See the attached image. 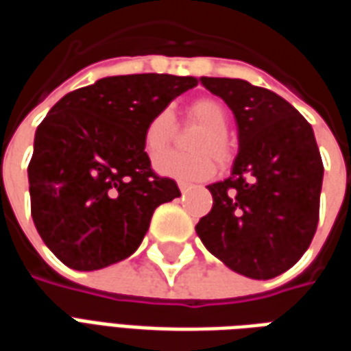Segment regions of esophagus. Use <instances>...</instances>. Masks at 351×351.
Here are the masks:
<instances>
[{
    "mask_svg": "<svg viewBox=\"0 0 351 351\" xmlns=\"http://www.w3.org/2000/svg\"><path fill=\"white\" fill-rule=\"evenodd\" d=\"M178 188H180V191H182V193H188V191L191 190V186H190V184H184V182L178 184Z\"/></svg>",
    "mask_w": 351,
    "mask_h": 351,
    "instance_id": "1",
    "label": "esophagus"
}]
</instances>
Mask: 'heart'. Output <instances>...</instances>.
I'll list each match as a JSON object with an SVG mask.
<instances>
[{"instance_id": "obj_1", "label": "heart", "mask_w": 351, "mask_h": 351, "mask_svg": "<svg viewBox=\"0 0 351 351\" xmlns=\"http://www.w3.org/2000/svg\"><path fill=\"white\" fill-rule=\"evenodd\" d=\"M188 116L191 122L203 125V131L190 143L191 152L195 154L165 152L156 158L154 167L161 176L178 182H203L216 173L213 157L220 165H228L233 158V148L228 138L231 116L226 105L213 97L193 101L188 108ZM175 131V114L169 108L158 110L143 131V145L148 156L163 152L171 145Z\"/></svg>"}]
</instances>
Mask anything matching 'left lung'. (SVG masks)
I'll use <instances>...</instances> for the list:
<instances>
[{
  "label": "left lung",
  "instance_id": "1",
  "mask_svg": "<svg viewBox=\"0 0 351 351\" xmlns=\"http://www.w3.org/2000/svg\"><path fill=\"white\" fill-rule=\"evenodd\" d=\"M235 114L231 176L208 186L213 208L195 226L206 250L231 271L269 280L308 250L319 218L324 163L310 123L271 90L201 77Z\"/></svg>",
  "mask_w": 351,
  "mask_h": 351
}]
</instances>
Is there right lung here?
I'll return each mask as SVG.
<instances>
[{
	"instance_id": "obj_1",
	"label": "right lung",
	"mask_w": 351,
	"mask_h": 351,
	"mask_svg": "<svg viewBox=\"0 0 351 351\" xmlns=\"http://www.w3.org/2000/svg\"><path fill=\"white\" fill-rule=\"evenodd\" d=\"M193 86V77H107L50 108L35 131L27 178L35 228L62 263L97 271L130 258L154 210L180 195L150 167L143 131Z\"/></svg>"
}]
</instances>
